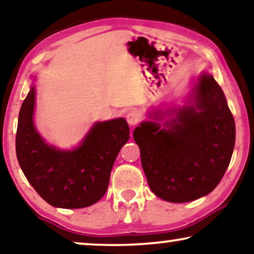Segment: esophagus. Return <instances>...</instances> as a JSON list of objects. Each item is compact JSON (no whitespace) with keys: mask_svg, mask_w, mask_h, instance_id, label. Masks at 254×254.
<instances>
[{"mask_svg":"<svg viewBox=\"0 0 254 254\" xmlns=\"http://www.w3.org/2000/svg\"><path fill=\"white\" fill-rule=\"evenodd\" d=\"M126 119L129 126H135L140 121V116L136 112H129L126 116Z\"/></svg>","mask_w":254,"mask_h":254,"instance_id":"obj_1","label":"esophagus"}]
</instances>
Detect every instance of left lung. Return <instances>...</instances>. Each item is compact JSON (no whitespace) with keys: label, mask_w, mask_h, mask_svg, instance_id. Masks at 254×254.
<instances>
[{"label":"left lung","mask_w":254,"mask_h":254,"mask_svg":"<svg viewBox=\"0 0 254 254\" xmlns=\"http://www.w3.org/2000/svg\"><path fill=\"white\" fill-rule=\"evenodd\" d=\"M190 88L183 105L151 106L149 120L133 131L149 187L175 203L200 199L218 185L236 140L234 117L213 76L201 71Z\"/></svg>","instance_id":"left-lung-1"}]
</instances>
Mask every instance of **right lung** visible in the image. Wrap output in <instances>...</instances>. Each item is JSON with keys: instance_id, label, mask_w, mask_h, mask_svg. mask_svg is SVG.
Instances as JSON below:
<instances>
[{"instance_id": "1", "label": "right lung", "mask_w": 254, "mask_h": 254, "mask_svg": "<svg viewBox=\"0 0 254 254\" xmlns=\"http://www.w3.org/2000/svg\"><path fill=\"white\" fill-rule=\"evenodd\" d=\"M20 107L16 155L24 176L51 206L77 209L96 203L106 193L113 164L129 140L125 118L96 121L78 145L61 149L45 141L34 124L36 82Z\"/></svg>"}]
</instances>
